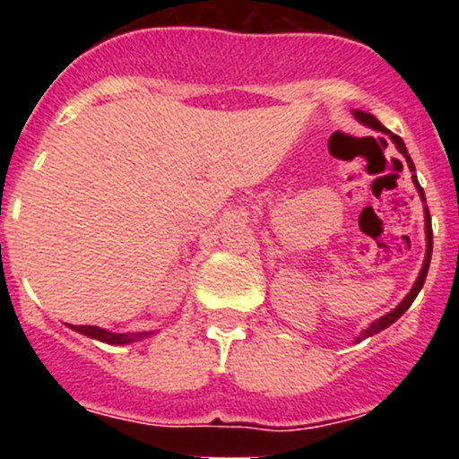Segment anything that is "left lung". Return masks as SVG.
I'll return each mask as SVG.
<instances>
[{"mask_svg": "<svg viewBox=\"0 0 459 459\" xmlns=\"http://www.w3.org/2000/svg\"><path fill=\"white\" fill-rule=\"evenodd\" d=\"M353 115H355V119H358V122H362V124H364V126H371V128H375V131L386 133V135L391 137V140H393V143H395V146H397V151H400L402 155L406 157V164H409V169H411V170H415L413 160H411V157H409V151H406V146H404V142H402V137H397V135H393V133H388L386 128H384L382 124H379L377 119H375L371 113H364V110H353ZM413 182H415V188H418L420 197H422V202H427V197H424L422 186H420V182H418V178H415V175H413ZM424 224H427V226H424V230H427V257H424L422 271H420V275H418V280H415L413 289H411V293L406 295L404 299H402L400 307H395V308H393L391 313H386V316L379 317L377 322H373L371 326L364 328V331L359 333L358 342L367 340V337H371V335H375V333H379V331H384V328H386V326H391V324L395 322V319H400L402 316H404L406 308H409L411 304H413V299L418 298L420 289H422V286H424V280H427L429 264H430V253H433V229H430V215H429V208H427V206H424Z\"/></svg>", "mask_w": 459, "mask_h": 459, "instance_id": "8db88e82", "label": "left lung"}]
</instances>
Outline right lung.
Returning a JSON list of instances; mask_svg holds the SVG:
<instances>
[{"label": "right lung", "instance_id": "1", "mask_svg": "<svg viewBox=\"0 0 459 459\" xmlns=\"http://www.w3.org/2000/svg\"><path fill=\"white\" fill-rule=\"evenodd\" d=\"M71 328L82 335L92 337V340L106 342V344H131V342H140L151 335V333H110L100 326H77V324H71Z\"/></svg>", "mask_w": 459, "mask_h": 459}]
</instances>
